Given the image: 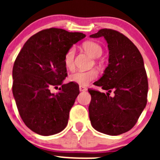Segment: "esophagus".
Segmentation results:
<instances>
[{
	"mask_svg": "<svg viewBox=\"0 0 160 160\" xmlns=\"http://www.w3.org/2000/svg\"><path fill=\"white\" fill-rule=\"evenodd\" d=\"M79 88H80V91H86L87 90V88H85V87L81 86V85H80Z\"/></svg>",
	"mask_w": 160,
	"mask_h": 160,
	"instance_id": "esophagus-1",
	"label": "esophagus"
}]
</instances>
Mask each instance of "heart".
I'll return each instance as SVG.
<instances>
[{
  "instance_id": "1",
  "label": "heart",
  "mask_w": 160,
  "mask_h": 160,
  "mask_svg": "<svg viewBox=\"0 0 160 160\" xmlns=\"http://www.w3.org/2000/svg\"><path fill=\"white\" fill-rule=\"evenodd\" d=\"M83 48L87 52L94 58L100 57L102 54V48L95 42L88 41L83 44ZM74 56H75V49L70 47L66 52L63 57L64 65L68 70H72L74 67ZM98 77V72L95 70L88 71L77 70L72 72L70 76V80L81 86H87L91 81Z\"/></svg>"
}]
</instances>
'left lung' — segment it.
I'll return each instance as SVG.
<instances>
[{"label": "left lung", "instance_id": "obj_1", "mask_svg": "<svg viewBox=\"0 0 160 160\" xmlns=\"http://www.w3.org/2000/svg\"><path fill=\"white\" fill-rule=\"evenodd\" d=\"M104 37L109 49L108 66L93 84L108 90L107 95L89 89L91 101L89 116L93 128L110 135L132 129L147 103L148 79L142 56L138 48L123 34L103 28L90 35ZM113 90L115 96L109 92Z\"/></svg>", "mask_w": 160, "mask_h": 160}]
</instances>
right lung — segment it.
<instances>
[{
  "label": "right lung",
  "mask_w": 160,
  "mask_h": 160,
  "mask_svg": "<svg viewBox=\"0 0 160 160\" xmlns=\"http://www.w3.org/2000/svg\"><path fill=\"white\" fill-rule=\"evenodd\" d=\"M86 35L51 28L40 31L25 43L18 55L12 77V92L22 121L41 135L62 131L68 123L71 108L80 93L78 84H62L67 77L63 57L67 49ZM62 85L61 91L50 89Z\"/></svg>",
  "instance_id": "1"
}]
</instances>
